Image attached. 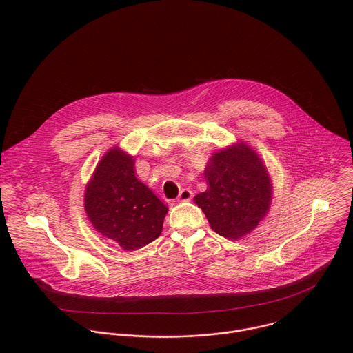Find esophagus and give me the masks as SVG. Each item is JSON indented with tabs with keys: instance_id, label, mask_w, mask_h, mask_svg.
<instances>
[{
	"instance_id": "1",
	"label": "esophagus",
	"mask_w": 353,
	"mask_h": 353,
	"mask_svg": "<svg viewBox=\"0 0 353 353\" xmlns=\"http://www.w3.org/2000/svg\"><path fill=\"white\" fill-rule=\"evenodd\" d=\"M192 198V191L188 190V188H183L177 196V201H180V203H183V201H190Z\"/></svg>"
}]
</instances>
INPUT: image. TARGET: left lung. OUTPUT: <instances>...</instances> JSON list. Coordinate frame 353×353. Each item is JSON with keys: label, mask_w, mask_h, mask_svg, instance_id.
<instances>
[{"label": "left lung", "mask_w": 353, "mask_h": 353, "mask_svg": "<svg viewBox=\"0 0 353 353\" xmlns=\"http://www.w3.org/2000/svg\"><path fill=\"white\" fill-rule=\"evenodd\" d=\"M204 174L208 188L194 201L212 230L229 240L253 232L272 203L271 177L256 150L243 141L219 149Z\"/></svg>", "instance_id": "left-lung-1"}]
</instances>
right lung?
Here are the masks:
<instances>
[{
    "label": "right lung",
    "mask_w": 353,
    "mask_h": 353,
    "mask_svg": "<svg viewBox=\"0 0 353 353\" xmlns=\"http://www.w3.org/2000/svg\"><path fill=\"white\" fill-rule=\"evenodd\" d=\"M134 157L110 148L85 187V212L103 237L132 251L158 239L168 207L135 176Z\"/></svg>",
    "instance_id": "obj_1"
}]
</instances>
